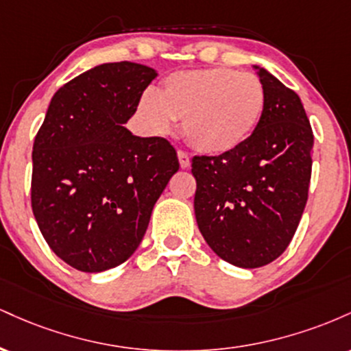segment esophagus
I'll return each mask as SVG.
<instances>
[{
	"instance_id": "1",
	"label": "esophagus",
	"mask_w": 351,
	"mask_h": 351,
	"mask_svg": "<svg viewBox=\"0 0 351 351\" xmlns=\"http://www.w3.org/2000/svg\"><path fill=\"white\" fill-rule=\"evenodd\" d=\"M178 160H180V167L181 168H188L189 167V155L186 152H183V150H178Z\"/></svg>"
}]
</instances>
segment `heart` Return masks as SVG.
Listing matches in <instances>:
<instances>
[{
  "mask_svg": "<svg viewBox=\"0 0 351 351\" xmlns=\"http://www.w3.org/2000/svg\"><path fill=\"white\" fill-rule=\"evenodd\" d=\"M264 108L265 88L257 75L211 67L168 75L158 94H142L135 114L150 134H170L176 120L195 148L228 153L251 138Z\"/></svg>",
  "mask_w": 351,
  "mask_h": 351,
  "instance_id": "1",
  "label": "heart"
}]
</instances>
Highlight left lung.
<instances>
[{
    "label": "left lung",
    "mask_w": 351,
    "mask_h": 351,
    "mask_svg": "<svg viewBox=\"0 0 351 351\" xmlns=\"http://www.w3.org/2000/svg\"><path fill=\"white\" fill-rule=\"evenodd\" d=\"M259 127L236 150L196 155V223L209 247L237 267L272 263L300 223L312 176L313 132L300 97L265 69Z\"/></svg>",
    "instance_id": "1"
}]
</instances>
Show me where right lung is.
Here are the masks:
<instances>
[{"label": "right lung", "mask_w": 351, "mask_h": 351, "mask_svg": "<svg viewBox=\"0 0 351 351\" xmlns=\"http://www.w3.org/2000/svg\"><path fill=\"white\" fill-rule=\"evenodd\" d=\"M155 77L128 60L82 72L56 92L36 135L31 206L49 247L77 271L125 263L178 171L167 138L123 127Z\"/></svg>", "instance_id": "add662e5"}]
</instances>
